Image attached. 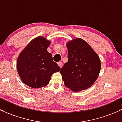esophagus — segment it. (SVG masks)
<instances>
[{
  "mask_svg": "<svg viewBox=\"0 0 122 122\" xmlns=\"http://www.w3.org/2000/svg\"><path fill=\"white\" fill-rule=\"evenodd\" d=\"M57 65H59V66L60 67H61V66H62L63 65L62 61H59V62H57Z\"/></svg>",
  "mask_w": 122,
  "mask_h": 122,
  "instance_id": "esophagus-1",
  "label": "esophagus"
}]
</instances>
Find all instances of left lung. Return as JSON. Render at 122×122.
I'll return each instance as SVG.
<instances>
[{"label": "left lung", "instance_id": "left-lung-1", "mask_svg": "<svg viewBox=\"0 0 122 122\" xmlns=\"http://www.w3.org/2000/svg\"><path fill=\"white\" fill-rule=\"evenodd\" d=\"M68 61L61 68L65 85L73 92L89 88L98 77L101 62L86 41L76 38L66 43Z\"/></svg>", "mask_w": 122, "mask_h": 122}]
</instances>
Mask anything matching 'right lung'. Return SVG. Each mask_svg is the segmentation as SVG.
I'll return each instance as SVG.
<instances>
[{
    "mask_svg": "<svg viewBox=\"0 0 122 122\" xmlns=\"http://www.w3.org/2000/svg\"><path fill=\"white\" fill-rule=\"evenodd\" d=\"M43 36L33 39L19 55L17 70L21 80L32 88H40L49 83L54 73L61 67L53 61L52 54L47 51L51 44Z\"/></svg>",
    "mask_w": 122,
    "mask_h": 122,
    "instance_id": "1",
    "label": "right lung"
}]
</instances>
